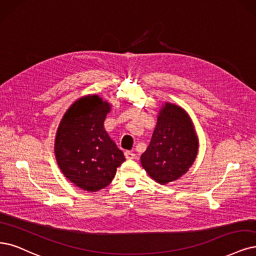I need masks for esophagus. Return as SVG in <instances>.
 Instances as JSON below:
<instances>
[{
  "label": "esophagus",
  "mask_w": 256,
  "mask_h": 256,
  "mask_svg": "<svg viewBox=\"0 0 256 256\" xmlns=\"http://www.w3.org/2000/svg\"><path fill=\"white\" fill-rule=\"evenodd\" d=\"M124 156L128 160H132L135 158V154L133 152H130V150H126V152H124Z\"/></svg>",
  "instance_id": "1"
}]
</instances>
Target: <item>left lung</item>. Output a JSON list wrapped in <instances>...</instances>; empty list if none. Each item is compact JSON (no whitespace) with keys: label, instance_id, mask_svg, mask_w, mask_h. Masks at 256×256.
I'll list each match as a JSON object with an SVG mask.
<instances>
[{"label":"left lung","instance_id":"1","mask_svg":"<svg viewBox=\"0 0 256 256\" xmlns=\"http://www.w3.org/2000/svg\"><path fill=\"white\" fill-rule=\"evenodd\" d=\"M198 152V138L188 112L176 104L166 102L141 164L160 184L177 180L188 172Z\"/></svg>","mask_w":256,"mask_h":256}]
</instances>
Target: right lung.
<instances>
[{
    "instance_id": "right-lung-1",
    "label": "right lung",
    "mask_w": 256,
    "mask_h": 256,
    "mask_svg": "<svg viewBox=\"0 0 256 256\" xmlns=\"http://www.w3.org/2000/svg\"><path fill=\"white\" fill-rule=\"evenodd\" d=\"M110 103L97 94L78 99L56 130L54 155L64 176L85 191L108 186L126 158L104 128Z\"/></svg>"
}]
</instances>
